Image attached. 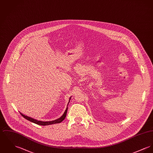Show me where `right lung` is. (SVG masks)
<instances>
[{
    "mask_svg": "<svg viewBox=\"0 0 153 153\" xmlns=\"http://www.w3.org/2000/svg\"><path fill=\"white\" fill-rule=\"evenodd\" d=\"M70 99H71V97L70 98ZM70 100H69V102H70ZM69 102H68V103H69ZM67 110H68V107H67V108H66L65 112H64V114H62V115L61 116V117H60L59 118H58V119H57V120H54V121H46V122L36 120L33 119V118H31V117H28V116H27V115H25L22 114V113H21L20 112V113L21 115L24 118H25L26 120H28V121H31V122H33V123H36V124L39 125L45 126V125H51V124H54V123H60V122H62V121L65 119V117H66L67 112Z\"/></svg>",
    "mask_w": 153,
    "mask_h": 153,
    "instance_id": "1",
    "label": "right lung"
}]
</instances>
